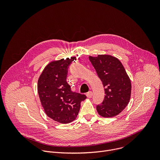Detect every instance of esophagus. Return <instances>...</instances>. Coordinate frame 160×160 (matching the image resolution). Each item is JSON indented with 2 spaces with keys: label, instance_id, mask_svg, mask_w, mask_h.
<instances>
[{
  "label": "esophagus",
  "instance_id": "1",
  "mask_svg": "<svg viewBox=\"0 0 160 160\" xmlns=\"http://www.w3.org/2000/svg\"><path fill=\"white\" fill-rule=\"evenodd\" d=\"M92 96H93V92H92V91H89L87 93V97L88 98H91L92 97Z\"/></svg>",
  "mask_w": 160,
  "mask_h": 160
}]
</instances>
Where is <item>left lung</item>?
I'll return each mask as SVG.
<instances>
[{"mask_svg":"<svg viewBox=\"0 0 160 160\" xmlns=\"http://www.w3.org/2000/svg\"><path fill=\"white\" fill-rule=\"evenodd\" d=\"M99 78L105 88L103 102L96 108L99 115L104 118L118 115L128 104L132 85L122 62L115 57L106 54L89 56Z\"/></svg>","mask_w":160,"mask_h":160,"instance_id":"8db88e82","label":"left lung"}]
</instances>
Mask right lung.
<instances>
[{
  "instance_id": "1",
  "label": "right lung",
  "mask_w": 160,
  "mask_h": 160,
  "mask_svg": "<svg viewBox=\"0 0 160 160\" xmlns=\"http://www.w3.org/2000/svg\"><path fill=\"white\" fill-rule=\"evenodd\" d=\"M73 60L74 58H71L49 62L38 80V93L45 112L53 120L63 124L76 119L80 103L87 98L73 92L66 82L68 66Z\"/></svg>"
}]
</instances>
